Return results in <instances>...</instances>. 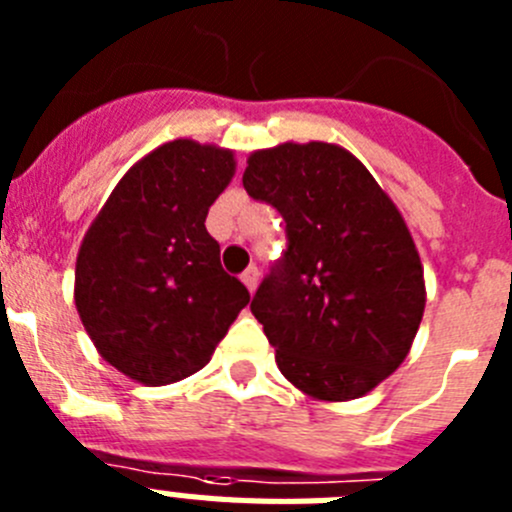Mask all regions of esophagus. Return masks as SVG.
Returning <instances> with one entry per match:
<instances>
[{
	"mask_svg": "<svg viewBox=\"0 0 512 512\" xmlns=\"http://www.w3.org/2000/svg\"><path fill=\"white\" fill-rule=\"evenodd\" d=\"M241 282L246 284L248 292H253L256 284H259V269H256V266H248V269L241 274Z\"/></svg>",
	"mask_w": 512,
	"mask_h": 512,
	"instance_id": "1",
	"label": "esophagus"
}]
</instances>
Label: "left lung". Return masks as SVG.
<instances>
[{
  "mask_svg": "<svg viewBox=\"0 0 512 512\" xmlns=\"http://www.w3.org/2000/svg\"><path fill=\"white\" fill-rule=\"evenodd\" d=\"M243 187L287 223L284 259L251 302L279 372L315 400L372 392L410 354L425 310L405 217L354 153L323 140L253 151Z\"/></svg>",
  "mask_w": 512,
  "mask_h": 512,
  "instance_id": "1",
  "label": "left lung"
}]
</instances>
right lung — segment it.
Instances as JSON below:
<instances>
[{"instance_id": "right-lung-1", "label": "right lung", "mask_w": 512, "mask_h": 512, "mask_svg": "<svg viewBox=\"0 0 512 512\" xmlns=\"http://www.w3.org/2000/svg\"><path fill=\"white\" fill-rule=\"evenodd\" d=\"M233 174L230 148L164 143L125 171L81 241L84 330L107 364L146 387L200 372L251 300L205 228Z\"/></svg>"}]
</instances>
